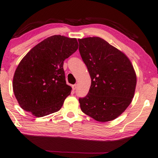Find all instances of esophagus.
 <instances>
[{
	"mask_svg": "<svg viewBox=\"0 0 158 158\" xmlns=\"http://www.w3.org/2000/svg\"><path fill=\"white\" fill-rule=\"evenodd\" d=\"M72 87L73 91H74V90H76V88H77V85H72Z\"/></svg>",
	"mask_w": 158,
	"mask_h": 158,
	"instance_id": "34e87169",
	"label": "esophagus"
}]
</instances>
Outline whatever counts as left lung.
Listing matches in <instances>:
<instances>
[{"mask_svg": "<svg viewBox=\"0 0 158 158\" xmlns=\"http://www.w3.org/2000/svg\"><path fill=\"white\" fill-rule=\"evenodd\" d=\"M79 52L87 67L91 85L79 98L84 113L99 122L115 119L131 104L136 75L125 54L98 37L79 39Z\"/></svg>", "mask_w": 158, "mask_h": 158, "instance_id": "8db88e82", "label": "left lung"}]
</instances>
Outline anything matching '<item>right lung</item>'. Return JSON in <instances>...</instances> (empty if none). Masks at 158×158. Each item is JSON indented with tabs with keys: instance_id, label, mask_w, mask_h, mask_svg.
<instances>
[{
	"instance_id": "right-lung-1",
	"label": "right lung",
	"mask_w": 158,
	"mask_h": 158,
	"mask_svg": "<svg viewBox=\"0 0 158 158\" xmlns=\"http://www.w3.org/2000/svg\"><path fill=\"white\" fill-rule=\"evenodd\" d=\"M78 48L76 38L53 35L26 54L13 79L14 95L23 110L37 117L60 110L72 91L66 84L63 61Z\"/></svg>"
}]
</instances>
